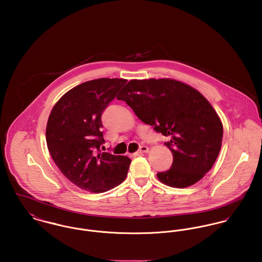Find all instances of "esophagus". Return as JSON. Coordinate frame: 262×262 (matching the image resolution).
<instances>
[{
    "label": "esophagus",
    "instance_id": "esophagus-1",
    "mask_svg": "<svg viewBox=\"0 0 262 262\" xmlns=\"http://www.w3.org/2000/svg\"><path fill=\"white\" fill-rule=\"evenodd\" d=\"M147 151H148V147H147L146 145H141V146H140V148H139V151H138L136 155L141 154V152H147Z\"/></svg>",
    "mask_w": 262,
    "mask_h": 262
}]
</instances>
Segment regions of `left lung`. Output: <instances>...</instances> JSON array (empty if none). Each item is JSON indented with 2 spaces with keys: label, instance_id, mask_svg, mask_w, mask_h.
Returning a JSON list of instances; mask_svg holds the SVG:
<instances>
[{
  "label": "left lung",
  "instance_id": "8db88e82",
  "mask_svg": "<svg viewBox=\"0 0 262 262\" xmlns=\"http://www.w3.org/2000/svg\"><path fill=\"white\" fill-rule=\"evenodd\" d=\"M117 98L157 133L170 138L165 145L173 154V164L157 174L162 183L186 188L211 170L221 148L223 125L198 90L169 78L134 79Z\"/></svg>",
  "mask_w": 262,
  "mask_h": 262
}]
</instances>
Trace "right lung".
Segmentation results:
<instances>
[{"label": "right lung", "instance_id": "obj_1", "mask_svg": "<svg viewBox=\"0 0 262 262\" xmlns=\"http://www.w3.org/2000/svg\"><path fill=\"white\" fill-rule=\"evenodd\" d=\"M99 78L67 91L53 106L46 126L49 152L61 173L78 188L103 193L121 184L132 160L100 150L101 115L126 82Z\"/></svg>", "mask_w": 262, "mask_h": 262}]
</instances>
